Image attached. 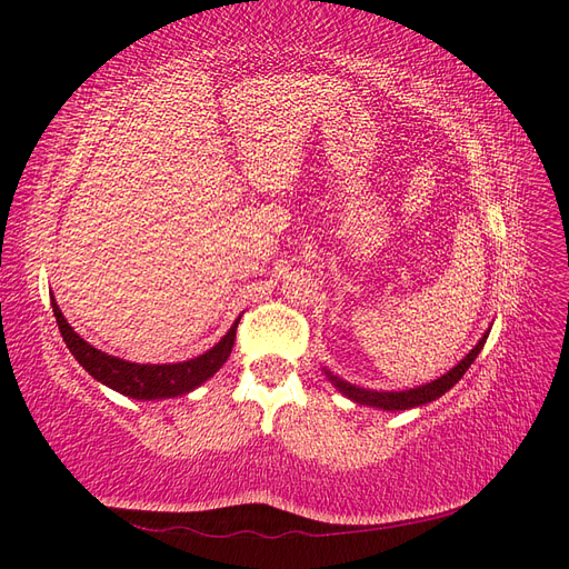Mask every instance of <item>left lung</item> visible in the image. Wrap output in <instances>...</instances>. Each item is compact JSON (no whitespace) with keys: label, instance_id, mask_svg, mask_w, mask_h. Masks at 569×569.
<instances>
[{"label":"left lung","instance_id":"obj_1","mask_svg":"<svg viewBox=\"0 0 569 569\" xmlns=\"http://www.w3.org/2000/svg\"><path fill=\"white\" fill-rule=\"evenodd\" d=\"M491 332L489 330L481 335V339L475 343V349L465 356L458 366H453L449 372L437 377V380L427 382V385H420V387H412V389H401V391H377V389H363V387H356L347 380H341V377L332 375L327 368H322L325 377L335 385L337 391H341L347 399H351L353 403H360V406H372V408H380V410H408V408H418V406H425V403H432L437 401L439 396H443L446 391H449L451 387L458 385L460 377L468 372V368L475 363V358L479 356V351L485 349V341Z\"/></svg>","mask_w":569,"mask_h":569}]
</instances>
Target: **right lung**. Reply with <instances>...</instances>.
<instances>
[{"label": "right lung", "instance_id": "add662e5", "mask_svg": "<svg viewBox=\"0 0 569 569\" xmlns=\"http://www.w3.org/2000/svg\"><path fill=\"white\" fill-rule=\"evenodd\" d=\"M51 308H54V318L66 347L73 353L78 363L88 370L97 382L107 385L109 389L130 396V399L137 401L176 399V396L189 393L201 387L209 377H213L222 366H226V360L230 358L234 347L239 318H242L239 316L226 332V337L201 356L180 360V363H132V360L104 353L101 349L92 347L90 341H84L63 318L54 295H51Z\"/></svg>", "mask_w": 569, "mask_h": 569}]
</instances>
